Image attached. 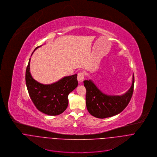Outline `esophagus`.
Masks as SVG:
<instances>
[{"label": "esophagus", "instance_id": "1", "mask_svg": "<svg viewBox=\"0 0 157 157\" xmlns=\"http://www.w3.org/2000/svg\"><path fill=\"white\" fill-rule=\"evenodd\" d=\"M84 77H85V75H84V74L82 73V72H80V73H78V75H77V80L79 82H83V79H84Z\"/></svg>", "mask_w": 157, "mask_h": 157}]
</instances>
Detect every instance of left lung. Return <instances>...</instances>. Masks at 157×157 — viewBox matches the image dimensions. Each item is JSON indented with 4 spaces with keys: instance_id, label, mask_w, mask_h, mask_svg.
I'll list each match as a JSON object with an SVG mask.
<instances>
[{
    "instance_id": "8db88e82",
    "label": "left lung",
    "mask_w": 157,
    "mask_h": 157,
    "mask_svg": "<svg viewBox=\"0 0 157 157\" xmlns=\"http://www.w3.org/2000/svg\"><path fill=\"white\" fill-rule=\"evenodd\" d=\"M86 90V106L91 115L104 119L117 115L129 104L134 90V76L131 88L121 95H109L102 92L91 80H84Z\"/></svg>"
}]
</instances>
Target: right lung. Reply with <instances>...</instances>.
<instances>
[{"label": "right lung", "mask_w": 157, "mask_h": 157, "mask_svg": "<svg viewBox=\"0 0 157 157\" xmlns=\"http://www.w3.org/2000/svg\"><path fill=\"white\" fill-rule=\"evenodd\" d=\"M41 46L36 47L33 52ZM30 59L26 70L25 80L31 100L39 111L46 114L57 116L62 113L67 108L69 94L78 86L77 75L64 77L51 84H43L31 75Z\"/></svg>", "instance_id": "add662e5"}]
</instances>
